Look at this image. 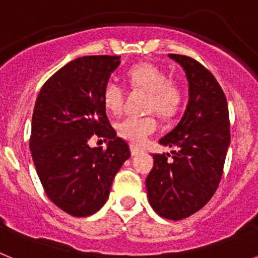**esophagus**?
<instances>
[{
    "label": "esophagus",
    "instance_id": "34e87169",
    "mask_svg": "<svg viewBox=\"0 0 258 258\" xmlns=\"http://www.w3.org/2000/svg\"><path fill=\"white\" fill-rule=\"evenodd\" d=\"M131 152L133 156H137V155H140L141 152H142V150L140 149V147H137V146L134 145H131Z\"/></svg>",
    "mask_w": 258,
    "mask_h": 258
}]
</instances>
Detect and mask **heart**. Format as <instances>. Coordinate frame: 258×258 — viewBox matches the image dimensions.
<instances>
[{
    "instance_id": "obj_1",
    "label": "heart",
    "mask_w": 258,
    "mask_h": 258,
    "mask_svg": "<svg viewBox=\"0 0 258 258\" xmlns=\"http://www.w3.org/2000/svg\"><path fill=\"white\" fill-rule=\"evenodd\" d=\"M127 77L133 88H140L149 93L147 111L157 115L170 117L178 112L183 101V92L179 84L168 80V75L161 68L151 63L137 64L127 72ZM102 102L108 112L117 115L124 107V89L118 83L109 80L102 90ZM117 134L122 140L134 145H142L157 129L154 116H127L118 122Z\"/></svg>"
}]
</instances>
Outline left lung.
<instances>
[{
    "instance_id": "8db88e82",
    "label": "left lung",
    "mask_w": 258,
    "mask_h": 258,
    "mask_svg": "<svg viewBox=\"0 0 258 258\" xmlns=\"http://www.w3.org/2000/svg\"><path fill=\"white\" fill-rule=\"evenodd\" d=\"M183 68L188 81V103L181 121L159 143L175 147L154 155L146 178L154 211L168 220L186 218L211 200L220 184L230 145L227 101L213 75L195 59L169 54Z\"/></svg>"
}]
</instances>
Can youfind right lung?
Listing matches in <instances>:
<instances>
[{"label":"right lung","mask_w":258,"mask_h":258,"mask_svg":"<svg viewBox=\"0 0 258 258\" xmlns=\"http://www.w3.org/2000/svg\"><path fill=\"white\" fill-rule=\"evenodd\" d=\"M120 56L89 55L52 75L36 99L29 149L47 198L74 217H88L107 202L116 173L131 157L116 137L102 90ZM95 134L107 149L87 145Z\"/></svg>","instance_id":"right-lung-1"}]
</instances>
